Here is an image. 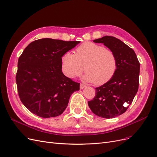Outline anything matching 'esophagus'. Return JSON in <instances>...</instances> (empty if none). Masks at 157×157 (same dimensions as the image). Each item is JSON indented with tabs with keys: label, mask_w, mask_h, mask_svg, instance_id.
Wrapping results in <instances>:
<instances>
[{
	"label": "esophagus",
	"mask_w": 157,
	"mask_h": 157,
	"mask_svg": "<svg viewBox=\"0 0 157 157\" xmlns=\"http://www.w3.org/2000/svg\"><path fill=\"white\" fill-rule=\"evenodd\" d=\"M85 87H86V85H85V84H83V83H80V85H79L80 89H84Z\"/></svg>",
	"instance_id": "34e87169"
}]
</instances>
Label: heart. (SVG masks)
<instances>
[{
  "label": "heart",
  "instance_id": "heart-1",
  "mask_svg": "<svg viewBox=\"0 0 157 157\" xmlns=\"http://www.w3.org/2000/svg\"><path fill=\"white\" fill-rule=\"evenodd\" d=\"M63 72L66 76L74 78L83 71L84 79L100 85L105 83L115 74L117 60L115 53L103 45L85 42L75 50L74 54L65 53L61 58Z\"/></svg>",
  "mask_w": 157,
  "mask_h": 157
}]
</instances>
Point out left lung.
Segmentation results:
<instances>
[{
    "instance_id": "obj_1",
    "label": "left lung",
    "mask_w": 157,
    "mask_h": 157,
    "mask_svg": "<svg viewBox=\"0 0 157 157\" xmlns=\"http://www.w3.org/2000/svg\"><path fill=\"white\" fill-rule=\"evenodd\" d=\"M103 43L112 51L117 60L113 76L107 83L97 87L94 98L88 102L93 113L109 119L124 113L132 102L139 86L140 64L134 50L119 39L105 36L94 40Z\"/></svg>"
}]
</instances>
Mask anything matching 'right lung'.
<instances>
[{"label": "right lung", "instance_id": "add662e5", "mask_svg": "<svg viewBox=\"0 0 157 157\" xmlns=\"http://www.w3.org/2000/svg\"><path fill=\"white\" fill-rule=\"evenodd\" d=\"M79 41L42 38L29 44L20 55L16 80L21 102L43 118L57 117L67 108L79 83L62 72L61 58Z\"/></svg>", "mask_w": 157, "mask_h": 157}]
</instances>
